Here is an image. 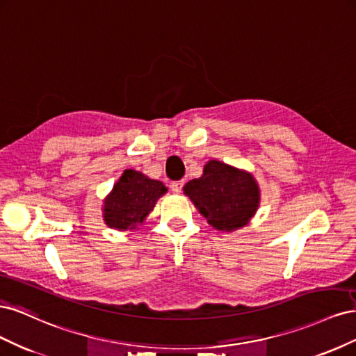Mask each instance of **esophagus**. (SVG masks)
<instances>
[{"label":"esophagus","instance_id":"esophagus-1","mask_svg":"<svg viewBox=\"0 0 356 356\" xmlns=\"http://www.w3.org/2000/svg\"><path fill=\"white\" fill-rule=\"evenodd\" d=\"M182 187H184V182H182V181H174L170 184V190L174 191V193H177V195L182 191Z\"/></svg>","mask_w":356,"mask_h":356}]
</instances>
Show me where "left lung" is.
Returning <instances> with one entry per match:
<instances>
[{"label": "left lung", "instance_id": "8db88e82", "mask_svg": "<svg viewBox=\"0 0 356 356\" xmlns=\"http://www.w3.org/2000/svg\"><path fill=\"white\" fill-rule=\"evenodd\" d=\"M184 193L220 232L243 227L260 204V188L250 172L218 160H209L203 168V175L188 181Z\"/></svg>", "mask_w": 356, "mask_h": 356}]
</instances>
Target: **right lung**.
Segmentation results:
<instances>
[{"label":"right lung","mask_w":356,"mask_h":356,"mask_svg":"<svg viewBox=\"0 0 356 356\" xmlns=\"http://www.w3.org/2000/svg\"><path fill=\"white\" fill-rule=\"evenodd\" d=\"M168 188L161 181L149 179L134 169H126L104 200V221L115 230H134L144 222L156 202Z\"/></svg>","instance_id":"right-lung-1"}]
</instances>
